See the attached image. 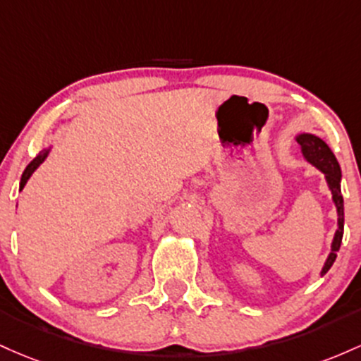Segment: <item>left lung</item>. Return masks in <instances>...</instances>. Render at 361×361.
<instances>
[{"label":"left lung","mask_w":361,"mask_h":361,"mask_svg":"<svg viewBox=\"0 0 361 361\" xmlns=\"http://www.w3.org/2000/svg\"><path fill=\"white\" fill-rule=\"evenodd\" d=\"M298 145H300L303 157L307 161H310L312 165H315L321 172L326 176L327 184H329L331 194H333V201L338 208V230L334 233L333 245H331V254L327 257L326 264L321 271V276L331 269V266L334 264L336 256H338V250L341 247L343 240V230H344V204H343V196H341V169H339L338 160H336L334 153L331 152V148L321 140V137L314 135H300L297 137Z\"/></svg>","instance_id":"1"}]
</instances>
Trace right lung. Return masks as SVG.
Returning a JSON list of instances; mask_svg holds the SVG:
<instances>
[{
  "instance_id": "add662e5",
  "label": "right lung",
  "mask_w": 361,
  "mask_h": 361,
  "mask_svg": "<svg viewBox=\"0 0 361 361\" xmlns=\"http://www.w3.org/2000/svg\"><path fill=\"white\" fill-rule=\"evenodd\" d=\"M46 157H47V149H44L42 153H39L37 157H35L34 160L30 161V164L27 165V169H25V172H23V176H22V180H20V189H23V185L27 184V180L30 179V176L32 173H34V170L39 167L40 164H42L44 160H46Z\"/></svg>"
}]
</instances>
